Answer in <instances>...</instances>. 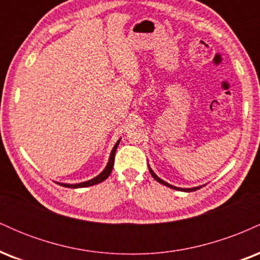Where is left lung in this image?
<instances>
[{"label": "left lung", "instance_id": "1", "mask_svg": "<svg viewBox=\"0 0 260 260\" xmlns=\"http://www.w3.org/2000/svg\"><path fill=\"white\" fill-rule=\"evenodd\" d=\"M149 171H150L151 176H153V177H154L155 180H156L157 182H159V183H161V184H165V186H168V187H170V188H174V189H177V190H184V192H193V190H197V189H199V188H201V187H196V188H177V187H174V186H171V184L166 183V182L161 180V178L157 177V176L154 174L153 170H151L150 168H149Z\"/></svg>", "mask_w": 260, "mask_h": 260}]
</instances>
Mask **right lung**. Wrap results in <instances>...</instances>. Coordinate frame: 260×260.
Wrapping results in <instances>:
<instances>
[{"mask_svg": "<svg viewBox=\"0 0 260 260\" xmlns=\"http://www.w3.org/2000/svg\"><path fill=\"white\" fill-rule=\"evenodd\" d=\"M118 144H120V140H118L117 143H116V145L113 147L112 151H111V155H110V160H109V164H107V166L104 170L103 172L99 176H96L95 178H92L90 181H86V182H83V183H77V184H67V183H58L61 184V186L63 187H67V188H83V187H89V186H94V184H98L100 183V182L105 181L107 177H109L110 174H111L112 171V168H113V162H115V154H116V149H117Z\"/></svg>", "mask_w": 260, "mask_h": 260, "instance_id": "add662e5", "label": "right lung"}]
</instances>
